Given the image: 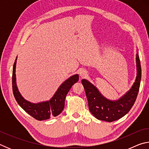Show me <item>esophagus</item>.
<instances>
[{
	"label": "esophagus",
	"instance_id": "obj_1",
	"mask_svg": "<svg viewBox=\"0 0 149 149\" xmlns=\"http://www.w3.org/2000/svg\"><path fill=\"white\" fill-rule=\"evenodd\" d=\"M79 75L81 77H84L87 75V72L85 71V70H81V71L79 72Z\"/></svg>",
	"mask_w": 149,
	"mask_h": 149
}]
</instances>
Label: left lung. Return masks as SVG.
Masks as SVG:
<instances>
[{"label": "left lung", "instance_id": "left-lung-1", "mask_svg": "<svg viewBox=\"0 0 149 149\" xmlns=\"http://www.w3.org/2000/svg\"><path fill=\"white\" fill-rule=\"evenodd\" d=\"M137 77L130 91L117 100H110L101 95L97 88L86 79H82L90 112L98 120L111 122L127 114L137 99L141 79V67L138 53L136 55Z\"/></svg>", "mask_w": 149, "mask_h": 149}]
</instances>
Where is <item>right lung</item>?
<instances>
[{"label": "right lung", "instance_id": "1", "mask_svg": "<svg viewBox=\"0 0 149 149\" xmlns=\"http://www.w3.org/2000/svg\"><path fill=\"white\" fill-rule=\"evenodd\" d=\"M15 60L12 70V90L17 102L26 112L35 119L41 121L48 120L52 117L59 115L64 108L65 97L72 85L79 80V75L75 74L69 77L60 85L53 97L50 100L39 103H31L27 101L19 92L16 85V64Z\"/></svg>", "mask_w": 149, "mask_h": 149}]
</instances>
